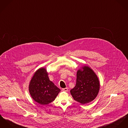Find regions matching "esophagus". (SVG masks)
I'll return each mask as SVG.
<instances>
[{
    "instance_id": "1",
    "label": "esophagus",
    "mask_w": 128,
    "mask_h": 128,
    "mask_svg": "<svg viewBox=\"0 0 128 128\" xmlns=\"http://www.w3.org/2000/svg\"><path fill=\"white\" fill-rule=\"evenodd\" d=\"M62 91H64V92H67L68 91V88H63V89H62Z\"/></svg>"
}]
</instances>
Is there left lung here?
<instances>
[{
    "mask_svg": "<svg viewBox=\"0 0 128 128\" xmlns=\"http://www.w3.org/2000/svg\"><path fill=\"white\" fill-rule=\"evenodd\" d=\"M100 86L99 78L95 72L85 65L77 71L76 84L70 90V93L75 100L84 104L96 98Z\"/></svg>",
    "mask_w": 128,
    "mask_h": 128,
    "instance_id": "1",
    "label": "left lung"
}]
</instances>
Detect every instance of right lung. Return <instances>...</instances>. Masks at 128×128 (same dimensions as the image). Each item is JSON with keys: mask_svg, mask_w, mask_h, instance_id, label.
Returning <instances> with one entry per match:
<instances>
[{"mask_svg": "<svg viewBox=\"0 0 128 128\" xmlns=\"http://www.w3.org/2000/svg\"><path fill=\"white\" fill-rule=\"evenodd\" d=\"M29 92L36 102L44 106L55 100L60 89L50 80L46 69L42 67L35 72L30 80Z\"/></svg>", "mask_w": 128, "mask_h": 128, "instance_id": "1", "label": "right lung"}]
</instances>
